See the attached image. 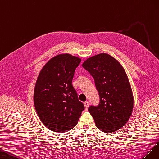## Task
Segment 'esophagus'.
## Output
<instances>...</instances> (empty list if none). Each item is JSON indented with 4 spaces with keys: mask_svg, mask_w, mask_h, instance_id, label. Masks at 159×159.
Wrapping results in <instances>:
<instances>
[{
    "mask_svg": "<svg viewBox=\"0 0 159 159\" xmlns=\"http://www.w3.org/2000/svg\"><path fill=\"white\" fill-rule=\"evenodd\" d=\"M84 105L85 111H87V110H88V108H89V101H85V102H84Z\"/></svg>",
    "mask_w": 159,
    "mask_h": 159,
    "instance_id": "esophagus-1",
    "label": "esophagus"
}]
</instances>
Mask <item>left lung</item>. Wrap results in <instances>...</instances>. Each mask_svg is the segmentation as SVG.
<instances>
[{"label": "left lung", "instance_id": "1", "mask_svg": "<svg viewBox=\"0 0 159 159\" xmlns=\"http://www.w3.org/2000/svg\"><path fill=\"white\" fill-rule=\"evenodd\" d=\"M82 66L94 78L99 94V105L89 108L97 127L105 133L121 129L129 120L134 105L132 89L123 66L107 53L88 58Z\"/></svg>", "mask_w": 159, "mask_h": 159}]
</instances>
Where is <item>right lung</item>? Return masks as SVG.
Here are the masks:
<instances>
[{"label": "right lung", "instance_id": "1", "mask_svg": "<svg viewBox=\"0 0 159 159\" xmlns=\"http://www.w3.org/2000/svg\"><path fill=\"white\" fill-rule=\"evenodd\" d=\"M81 59L69 53L51 58L40 71L34 89V105L47 129L66 133L78 123L84 107L72 87L76 68Z\"/></svg>", "mask_w": 159, "mask_h": 159}]
</instances>
